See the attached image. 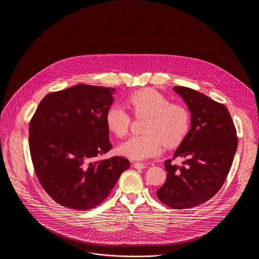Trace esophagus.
Here are the masks:
<instances>
[{"label":"esophagus","instance_id":"34e87169","mask_svg":"<svg viewBox=\"0 0 259 259\" xmlns=\"http://www.w3.org/2000/svg\"><path fill=\"white\" fill-rule=\"evenodd\" d=\"M133 166L135 167L136 169H144L145 167H146V164L145 163H139V162H135L134 164H133Z\"/></svg>","mask_w":259,"mask_h":259}]
</instances>
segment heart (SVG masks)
Masks as SVG:
<instances>
[{
    "mask_svg": "<svg viewBox=\"0 0 259 259\" xmlns=\"http://www.w3.org/2000/svg\"><path fill=\"white\" fill-rule=\"evenodd\" d=\"M135 116H148L144 133L132 137L119 145L118 152L132 160H145L158 155L163 144L168 148L180 145L188 132L190 117L185 107L170 104L158 91L146 88L128 98ZM106 124L113 135L123 138L128 134L131 117L119 105H112L106 112Z\"/></svg>",
    "mask_w": 259,
    "mask_h": 259,
    "instance_id": "b5f03b06",
    "label": "heart"
}]
</instances>
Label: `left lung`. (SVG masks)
<instances>
[{"mask_svg":"<svg viewBox=\"0 0 259 259\" xmlns=\"http://www.w3.org/2000/svg\"><path fill=\"white\" fill-rule=\"evenodd\" d=\"M172 90L186 104L191 125L172 155L185 158L184 166L165 161L167 180L156 192L163 204L187 209L207 202L221 189L231 168L238 139L224 105L188 87H174Z\"/></svg>","mask_w":259,"mask_h":259,"instance_id":"8db88e82","label":"left lung"}]
</instances>
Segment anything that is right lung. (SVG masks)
I'll list each match as a JSON object with an SVG mask.
<instances>
[{
	"label": "right lung",
	"instance_id": "right-lung-1",
	"mask_svg": "<svg viewBox=\"0 0 259 259\" xmlns=\"http://www.w3.org/2000/svg\"><path fill=\"white\" fill-rule=\"evenodd\" d=\"M114 88L76 84L48 94L29 126V146L37 179L62 206L89 209L102 203L128 159L99 160L111 148L106 112Z\"/></svg>",
	"mask_w": 259,
	"mask_h": 259
}]
</instances>
